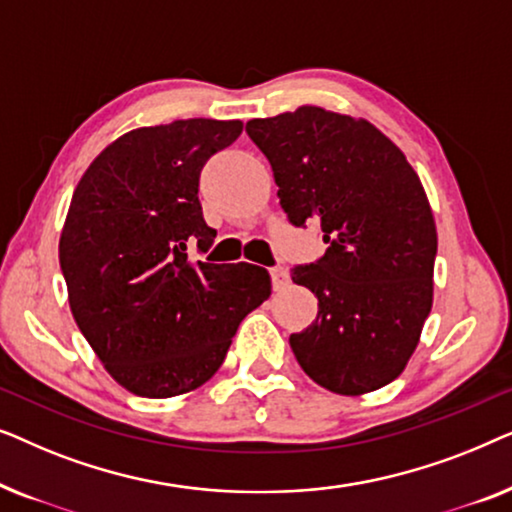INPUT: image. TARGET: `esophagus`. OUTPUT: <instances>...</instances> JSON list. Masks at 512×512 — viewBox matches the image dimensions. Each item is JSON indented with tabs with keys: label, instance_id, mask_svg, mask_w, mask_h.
<instances>
[{
	"label": "esophagus",
	"instance_id": "1",
	"mask_svg": "<svg viewBox=\"0 0 512 512\" xmlns=\"http://www.w3.org/2000/svg\"><path fill=\"white\" fill-rule=\"evenodd\" d=\"M270 277H272V286H275V291H284L291 282L289 270H286V268H272Z\"/></svg>",
	"mask_w": 512,
	"mask_h": 512
}]
</instances>
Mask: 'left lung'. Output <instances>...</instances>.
Wrapping results in <instances>:
<instances>
[{"mask_svg": "<svg viewBox=\"0 0 512 512\" xmlns=\"http://www.w3.org/2000/svg\"><path fill=\"white\" fill-rule=\"evenodd\" d=\"M293 226L321 223L326 254L291 279L319 300L289 342L319 387L361 396L394 382L433 305L438 233L422 181L366 118L298 107L247 123Z\"/></svg>", "mask_w": 512, "mask_h": 512, "instance_id": "1", "label": "left lung"}]
</instances>
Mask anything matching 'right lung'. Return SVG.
<instances>
[{
  "instance_id": "add662e5",
  "label": "right lung",
  "mask_w": 512,
  "mask_h": 512,
  "mask_svg": "<svg viewBox=\"0 0 512 512\" xmlns=\"http://www.w3.org/2000/svg\"><path fill=\"white\" fill-rule=\"evenodd\" d=\"M242 121L188 118L125 132L76 186L60 233L69 310L114 380L172 398L221 368L237 326L270 298L261 265L191 261L212 247L200 172L240 137Z\"/></svg>"
}]
</instances>
